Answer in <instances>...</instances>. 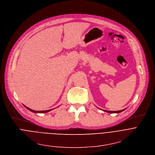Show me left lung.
Instances as JSON below:
<instances>
[{"label": "left lung", "instance_id": "1", "mask_svg": "<svg viewBox=\"0 0 155 155\" xmlns=\"http://www.w3.org/2000/svg\"><path fill=\"white\" fill-rule=\"evenodd\" d=\"M124 110H125V109L123 110H120V111H107V110H104V111H106V112H108V113H121L122 111H123Z\"/></svg>", "mask_w": 155, "mask_h": 155}]
</instances>
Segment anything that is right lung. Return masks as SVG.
I'll return each mask as SVG.
<instances>
[{
    "label": "right lung",
    "mask_w": 155,
    "mask_h": 155,
    "mask_svg": "<svg viewBox=\"0 0 155 155\" xmlns=\"http://www.w3.org/2000/svg\"><path fill=\"white\" fill-rule=\"evenodd\" d=\"M25 106V105H24ZM28 110H29V111H32V112H33V113H47V112H48V111H51V110H46V111H35V110H31V109H30V108H28V107H25Z\"/></svg>",
    "instance_id": "right-lung-1"
}]
</instances>
